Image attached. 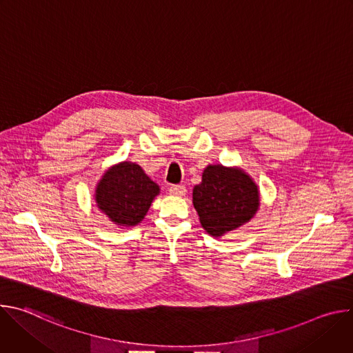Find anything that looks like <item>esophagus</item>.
<instances>
[{
	"mask_svg": "<svg viewBox=\"0 0 353 353\" xmlns=\"http://www.w3.org/2000/svg\"><path fill=\"white\" fill-rule=\"evenodd\" d=\"M169 192L172 195H184L185 194V187L181 184H172L169 187Z\"/></svg>",
	"mask_w": 353,
	"mask_h": 353,
	"instance_id": "esophagus-1",
	"label": "esophagus"
}]
</instances>
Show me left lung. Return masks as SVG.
<instances>
[{"mask_svg":"<svg viewBox=\"0 0 353 353\" xmlns=\"http://www.w3.org/2000/svg\"><path fill=\"white\" fill-rule=\"evenodd\" d=\"M192 203L201 225L212 236H222L248 222L259 210L256 183L240 169L208 166L203 181L192 190Z\"/></svg>","mask_w":353,"mask_h":353,"instance_id":"8db88e82","label":"left lung"}]
</instances>
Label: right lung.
Segmentation results:
<instances>
[{
	"mask_svg": "<svg viewBox=\"0 0 353 353\" xmlns=\"http://www.w3.org/2000/svg\"><path fill=\"white\" fill-rule=\"evenodd\" d=\"M159 187L135 163L123 162L105 173L96 188V203L112 222L135 226L146 215Z\"/></svg>",
	"mask_w": 353,
	"mask_h": 353,
	"instance_id": "1",
	"label": "right lung"
}]
</instances>
